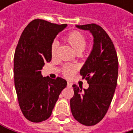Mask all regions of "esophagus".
<instances>
[{"label": "esophagus", "mask_w": 133, "mask_h": 133, "mask_svg": "<svg viewBox=\"0 0 133 133\" xmlns=\"http://www.w3.org/2000/svg\"><path fill=\"white\" fill-rule=\"evenodd\" d=\"M67 85H68V87H71L72 84H71V82H68V83H67Z\"/></svg>", "instance_id": "esophagus-1"}]
</instances>
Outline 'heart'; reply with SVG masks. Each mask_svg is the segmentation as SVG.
<instances>
[{"instance_id":"1","label":"heart","mask_w":133,"mask_h":133,"mask_svg":"<svg viewBox=\"0 0 133 133\" xmlns=\"http://www.w3.org/2000/svg\"><path fill=\"white\" fill-rule=\"evenodd\" d=\"M65 41L71 45L73 50L76 53H82L86 46L87 41L84 35L79 31H72L69 33L66 37ZM58 49V42L54 41L51 46V55L52 57H55L57 53ZM76 71V67L74 65H67L63 69V74L65 76H71Z\"/></svg>"}]
</instances>
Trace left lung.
<instances>
[{
  "mask_svg": "<svg viewBox=\"0 0 133 133\" xmlns=\"http://www.w3.org/2000/svg\"><path fill=\"white\" fill-rule=\"evenodd\" d=\"M93 36L92 50L80 70L88 89L74 85L70 100L72 116L85 125H94L106 114L117 85L119 62L114 44L105 30L95 24L76 25Z\"/></svg>",
  "mask_w": 133,
  "mask_h": 133,
  "instance_id": "1",
  "label": "left lung"
}]
</instances>
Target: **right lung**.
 Returning a JSON list of instances; mask_svg holds the SVG:
<instances>
[{"label":"right lung","instance_id":"right-lung-1","mask_svg":"<svg viewBox=\"0 0 133 133\" xmlns=\"http://www.w3.org/2000/svg\"><path fill=\"white\" fill-rule=\"evenodd\" d=\"M67 27L41 19L30 22L22 32L14 58V85L21 110L28 120L41 122L52 112L67 82L43 77L41 69L51 60V46Z\"/></svg>","mask_w":133,"mask_h":133}]
</instances>
